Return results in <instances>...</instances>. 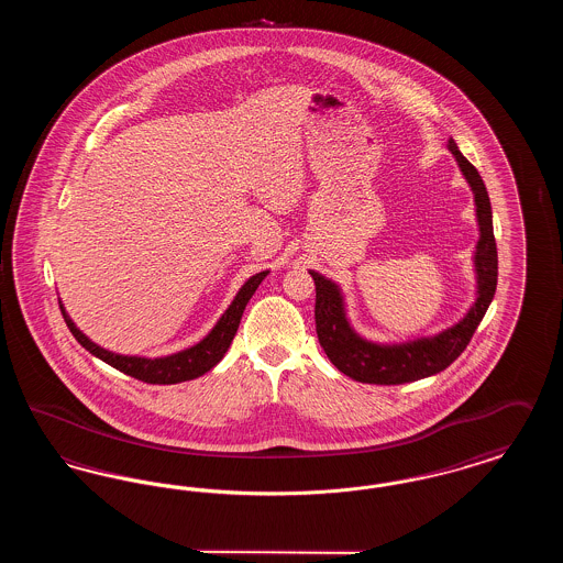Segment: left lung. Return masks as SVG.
<instances>
[{"instance_id":"left-lung-1","label":"left lung","mask_w":563,"mask_h":563,"mask_svg":"<svg viewBox=\"0 0 563 563\" xmlns=\"http://www.w3.org/2000/svg\"><path fill=\"white\" fill-rule=\"evenodd\" d=\"M448 150L452 152L460 173L464 175L468 188L475 196V217L479 225V241L473 253V268L477 291L475 301L466 314L448 329H441L434 335H420L405 342H374L363 338L349 319L346 297L342 287L322 276L321 272L310 269L317 285V333L329 361L356 382L363 384H407L422 377L439 374L448 369L471 342L475 329L479 327L498 283V251L494 241L492 225V205L477 168L462 156L454 139L450 136Z\"/></svg>"}]
</instances>
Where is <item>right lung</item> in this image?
<instances>
[{"label": "right lung", "instance_id": "add662e5", "mask_svg": "<svg viewBox=\"0 0 563 563\" xmlns=\"http://www.w3.org/2000/svg\"><path fill=\"white\" fill-rule=\"evenodd\" d=\"M266 276H268V269L246 278L236 297L232 299V303L228 306V310L221 314V319L214 322L213 329L198 344H194V346L186 350H179V352H173L168 356H156V358L118 354V352H111V350L95 344L86 333H81L80 329L76 327V322L71 321V317L67 314L60 299H58V303H60L63 319L67 322L69 331L74 333V338L90 354H95L97 358H101L113 369L136 377L141 382H147V384H179V382L196 379V377L211 372L214 365L223 358V354L228 352L236 331H239L242 312H244L249 299L257 291V287L262 285V280Z\"/></svg>", "mask_w": 563, "mask_h": 563}]
</instances>
